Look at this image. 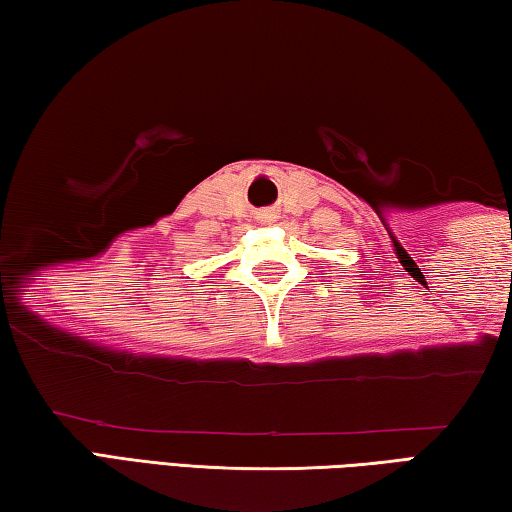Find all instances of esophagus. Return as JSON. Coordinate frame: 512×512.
Here are the masks:
<instances>
[{
    "label": "esophagus",
    "mask_w": 512,
    "mask_h": 512,
    "mask_svg": "<svg viewBox=\"0 0 512 512\" xmlns=\"http://www.w3.org/2000/svg\"><path fill=\"white\" fill-rule=\"evenodd\" d=\"M273 219H275L273 212H264V214H262V221H266V223H268V221H273Z\"/></svg>",
    "instance_id": "1"
}]
</instances>
